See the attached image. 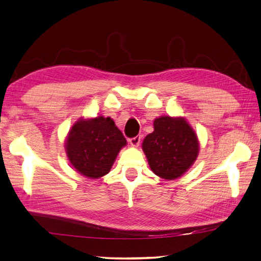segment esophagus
Returning <instances> with one entry per match:
<instances>
[{"instance_id":"esophagus-1","label":"esophagus","mask_w":261,"mask_h":261,"mask_svg":"<svg viewBox=\"0 0 261 261\" xmlns=\"http://www.w3.org/2000/svg\"><path fill=\"white\" fill-rule=\"evenodd\" d=\"M141 143V136H135L133 139H129V144L134 147H137Z\"/></svg>"}]
</instances>
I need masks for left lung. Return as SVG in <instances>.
Segmentation results:
<instances>
[{
  "mask_svg": "<svg viewBox=\"0 0 261 261\" xmlns=\"http://www.w3.org/2000/svg\"><path fill=\"white\" fill-rule=\"evenodd\" d=\"M153 128L142 143L150 168L160 178H178L198 158V135L184 117L155 118Z\"/></svg>",
  "mask_w": 261,
  "mask_h": 261,
  "instance_id": "obj_1",
  "label": "left lung"
}]
</instances>
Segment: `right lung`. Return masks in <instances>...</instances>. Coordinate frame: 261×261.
<instances>
[{"label":"right lung","instance_id":"right-lung-1","mask_svg":"<svg viewBox=\"0 0 261 261\" xmlns=\"http://www.w3.org/2000/svg\"><path fill=\"white\" fill-rule=\"evenodd\" d=\"M127 141L110 117L81 118L66 137V153L73 168L87 178L109 173Z\"/></svg>","mask_w":261,"mask_h":261}]
</instances>
